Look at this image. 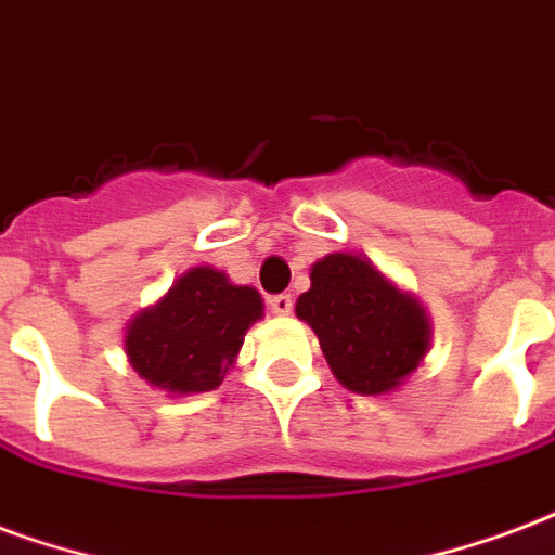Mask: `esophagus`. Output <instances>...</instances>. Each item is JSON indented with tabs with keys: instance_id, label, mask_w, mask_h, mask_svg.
Masks as SVG:
<instances>
[{
	"instance_id": "34e87169",
	"label": "esophagus",
	"mask_w": 555,
	"mask_h": 555,
	"mask_svg": "<svg viewBox=\"0 0 555 555\" xmlns=\"http://www.w3.org/2000/svg\"><path fill=\"white\" fill-rule=\"evenodd\" d=\"M270 309H273V314H279V318H285V314H291V309H294V299H291V294H276V297H270Z\"/></svg>"
}]
</instances>
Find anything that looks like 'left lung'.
Wrapping results in <instances>:
<instances>
[{"instance_id":"1","label":"left lung","mask_w":555,"mask_h":555,"mask_svg":"<svg viewBox=\"0 0 555 555\" xmlns=\"http://www.w3.org/2000/svg\"><path fill=\"white\" fill-rule=\"evenodd\" d=\"M297 314L318 332L340 385L356 393L397 388L429 347L426 311L359 256L332 253L311 267Z\"/></svg>"}]
</instances>
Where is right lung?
<instances>
[{"mask_svg": "<svg viewBox=\"0 0 555 555\" xmlns=\"http://www.w3.org/2000/svg\"><path fill=\"white\" fill-rule=\"evenodd\" d=\"M261 311L256 288L232 285L211 267H194L158 306L129 323L131 367L164 391H211L235 364L246 330Z\"/></svg>", "mask_w": 555, "mask_h": 555, "instance_id": "right-lung-1", "label": "right lung"}]
</instances>
